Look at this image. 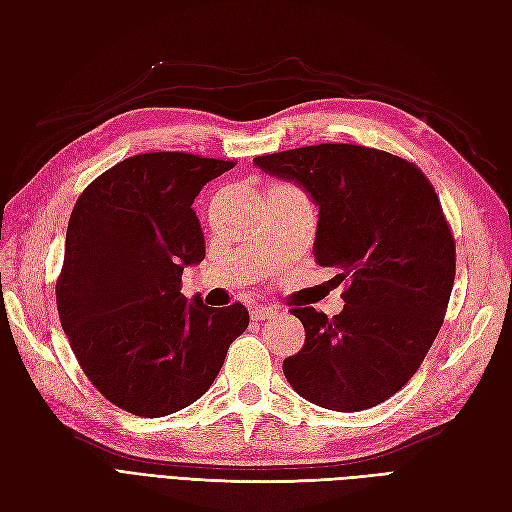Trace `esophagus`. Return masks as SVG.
Returning a JSON list of instances; mask_svg holds the SVG:
<instances>
[{
  "mask_svg": "<svg viewBox=\"0 0 512 512\" xmlns=\"http://www.w3.org/2000/svg\"><path fill=\"white\" fill-rule=\"evenodd\" d=\"M277 314H280V309L271 307V305H254V307L250 309V316H252V320H256V322H260V320H271V318H275Z\"/></svg>",
  "mask_w": 512,
  "mask_h": 512,
  "instance_id": "obj_1",
  "label": "esophagus"
}]
</instances>
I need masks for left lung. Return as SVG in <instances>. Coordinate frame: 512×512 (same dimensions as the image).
Returning <instances> with one entry per match:
<instances>
[{
	"mask_svg": "<svg viewBox=\"0 0 512 512\" xmlns=\"http://www.w3.org/2000/svg\"><path fill=\"white\" fill-rule=\"evenodd\" d=\"M254 164L314 198V258L346 284L342 314L290 309L305 344L284 361L286 380L329 410L382 404L421 367L451 299L455 237L436 190L414 162L363 145H309Z\"/></svg>",
	"mask_w": 512,
	"mask_h": 512,
	"instance_id": "1",
	"label": "left lung"
}]
</instances>
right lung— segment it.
<instances>
[{
	"label": "right lung",
	"mask_w": 512,
	"mask_h": 512,
	"mask_svg": "<svg viewBox=\"0 0 512 512\" xmlns=\"http://www.w3.org/2000/svg\"><path fill=\"white\" fill-rule=\"evenodd\" d=\"M232 166L141 153L104 170L72 209L59 322L89 382L130 414L158 418L194 404L250 324L241 303L207 307L181 292L183 267L205 258L194 198Z\"/></svg>",
	"instance_id": "right-lung-1"
}]
</instances>
